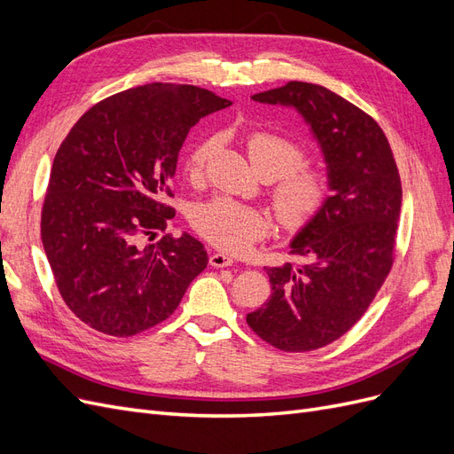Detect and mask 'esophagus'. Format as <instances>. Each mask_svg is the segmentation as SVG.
<instances>
[{"instance_id": "34e87169", "label": "esophagus", "mask_w": 454, "mask_h": 454, "mask_svg": "<svg viewBox=\"0 0 454 454\" xmlns=\"http://www.w3.org/2000/svg\"><path fill=\"white\" fill-rule=\"evenodd\" d=\"M235 263V259L227 254H212L210 255V265L215 269H223V267H231Z\"/></svg>"}]
</instances>
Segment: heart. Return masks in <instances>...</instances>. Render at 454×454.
Here are the masks:
<instances>
[{
	"mask_svg": "<svg viewBox=\"0 0 454 454\" xmlns=\"http://www.w3.org/2000/svg\"><path fill=\"white\" fill-rule=\"evenodd\" d=\"M214 147L215 138H206L191 149L185 160V172L191 177L202 174ZM248 155L259 176L278 180L272 187V204L284 227L305 225L320 212L329 193L327 176L320 170L299 168L305 151L297 142L282 134L254 132L248 138ZM193 225L215 248L242 254L269 235L270 217L254 206L231 199H214L197 206Z\"/></svg>",
	"mask_w": 454,
	"mask_h": 454,
	"instance_id": "obj_1",
	"label": "heart"
}]
</instances>
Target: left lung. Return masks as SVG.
I'll return each mask as SVG.
<instances>
[{
    "mask_svg": "<svg viewBox=\"0 0 454 454\" xmlns=\"http://www.w3.org/2000/svg\"><path fill=\"white\" fill-rule=\"evenodd\" d=\"M252 100L294 109L325 164L329 197L290 240L307 261L267 267L272 294L246 316L269 345L307 352L345 335L388 277L402 182L382 129L329 89L290 81Z\"/></svg>",
    "mask_w": 454,
    "mask_h": 454,
    "instance_id": "left-lung-1",
    "label": "left lung"
}]
</instances>
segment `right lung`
Returning a JSON list of instances; mask_svg holds the SVG:
<instances>
[{"label":"right lung","instance_id":"right-lung-1","mask_svg":"<svg viewBox=\"0 0 454 454\" xmlns=\"http://www.w3.org/2000/svg\"><path fill=\"white\" fill-rule=\"evenodd\" d=\"M231 102L149 83L92 106L52 160L41 240L66 305L96 332L130 337L167 320L208 265L184 232L144 244L174 215L164 197L191 127Z\"/></svg>","mask_w":454,"mask_h":454}]
</instances>
